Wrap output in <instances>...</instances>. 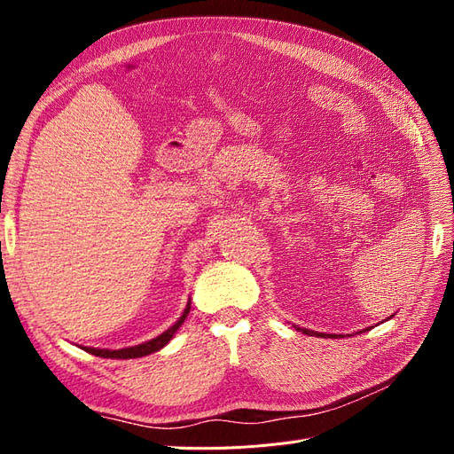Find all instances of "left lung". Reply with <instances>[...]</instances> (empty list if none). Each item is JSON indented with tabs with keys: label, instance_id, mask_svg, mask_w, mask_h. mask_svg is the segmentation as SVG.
<instances>
[{
	"label": "left lung",
	"instance_id": "obj_1",
	"mask_svg": "<svg viewBox=\"0 0 454 454\" xmlns=\"http://www.w3.org/2000/svg\"><path fill=\"white\" fill-rule=\"evenodd\" d=\"M299 329V327H297ZM301 332L307 333V335H318V337H327L325 333H316V332H310V329H301Z\"/></svg>",
	"mask_w": 454,
	"mask_h": 454
}]
</instances>
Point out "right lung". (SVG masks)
<instances>
[{
    "label": "right lung",
    "instance_id": "right-lung-1",
    "mask_svg": "<svg viewBox=\"0 0 454 454\" xmlns=\"http://www.w3.org/2000/svg\"><path fill=\"white\" fill-rule=\"evenodd\" d=\"M189 309H191V303H187V309L184 310L182 318L177 320L172 327H168L167 332L160 333L159 337L151 339L147 342H142V345L138 347H130V348H122V350H106V348H89L85 347L83 350L94 354V356H100V358H117V360H129V358H142V356H147L151 352H157L160 350L164 345H168V340L174 337V333L180 329V325L185 322L187 314H189Z\"/></svg>",
    "mask_w": 454,
    "mask_h": 454
}]
</instances>
